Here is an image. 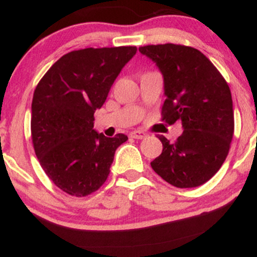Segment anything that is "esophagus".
I'll use <instances>...</instances> for the list:
<instances>
[{
    "label": "esophagus",
    "mask_w": 257,
    "mask_h": 257,
    "mask_svg": "<svg viewBox=\"0 0 257 257\" xmlns=\"http://www.w3.org/2000/svg\"><path fill=\"white\" fill-rule=\"evenodd\" d=\"M130 136H131L132 139H136V140H142V139H145V137H146L147 135L145 134V132H142V131H139V130H136V131H132L131 134H130Z\"/></svg>",
    "instance_id": "obj_1"
}]
</instances>
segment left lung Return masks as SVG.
<instances>
[{"mask_svg":"<svg viewBox=\"0 0 257 257\" xmlns=\"http://www.w3.org/2000/svg\"><path fill=\"white\" fill-rule=\"evenodd\" d=\"M139 50L163 75L162 120H181L184 128L176 142L158 137L163 150L151 167L177 188L202 186L220 169L234 135L229 85L213 63L192 47L167 43Z\"/></svg>","mask_w":257,"mask_h":257,"instance_id":"8db88e82","label":"left lung"}]
</instances>
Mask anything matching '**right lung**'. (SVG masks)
I'll return each mask as SVG.
<instances>
[{
	"instance_id": "right-lung-1",
	"label": "right lung",
	"mask_w": 257,
	"mask_h": 257,
	"mask_svg": "<svg viewBox=\"0 0 257 257\" xmlns=\"http://www.w3.org/2000/svg\"><path fill=\"white\" fill-rule=\"evenodd\" d=\"M136 47L86 48L63 55L37 85L31 131L42 168L59 189L85 197L110 173L115 151L127 141L94 130V112L104 105L113 81Z\"/></svg>"
}]
</instances>
